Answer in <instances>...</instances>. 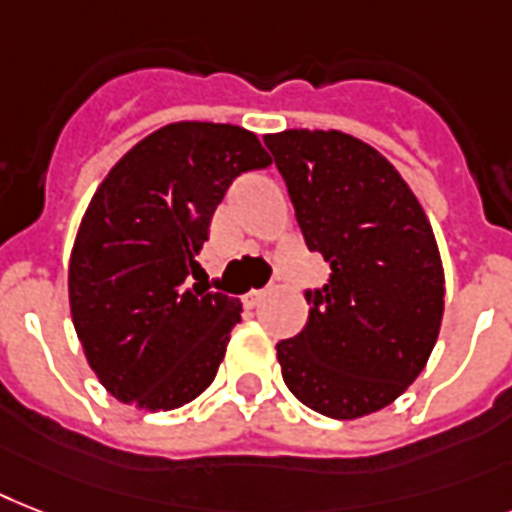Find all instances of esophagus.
<instances>
[{
    "instance_id": "34e87169",
    "label": "esophagus",
    "mask_w": 512,
    "mask_h": 512,
    "mask_svg": "<svg viewBox=\"0 0 512 512\" xmlns=\"http://www.w3.org/2000/svg\"><path fill=\"white\" fill-rule=\"evenodd\" d=\"M265 294H268V289H252V292L244 294V305L257 307L265 299Z\"/></svg>"
}]
</instances>
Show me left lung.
Segmentation results:
<instances>
[{"label": "left lung", "mask_w": 512, "mask_h": 512, "mask_svg": "<svg viewBox=\"0 0 512 512\" xmlns=\"http://www.w3.org/2000/svg\"><path fill=\"white\" fill-rule=\"evenodd\" d=\"M307 247L331 265L307 292L305 328L276 344L289 392L315 413L355 421L392 405L429 363L444 315L431 223L400 170L342 131L263 136Z\"/></svg>", "instance_id": "1"}]
</instances>
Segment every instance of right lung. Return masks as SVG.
<instances>
[{
  "instance_id": "add662e5",
  "label": "right lung",
  "mask_w": 512,
  "mask_h": 512,
  "mask_svg": "<svg viewBox=\"0 0 512 512\" xmlns=\"http://www.w3.org/2000/svg\"><path fill=\"white\" fill-rule=\"evenodd\" d=\"M268 165L247 128L178 120L128 149L94 191L68 297L83 355L115 400L176 410L213 384L242 302L191 276L231 181Z\"/></svg>"
}]
</instances>
